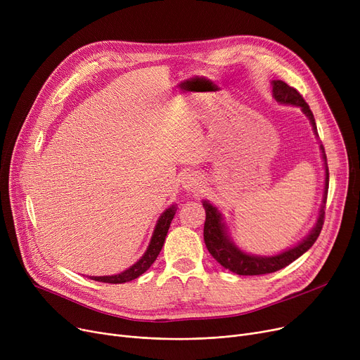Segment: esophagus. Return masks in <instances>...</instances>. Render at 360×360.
<instances>
[{
  "label": "esophagus",
  "mask_w": 360,
  "mask_h": 360,
  "mask_svg": "<svg viewBox=\"0 0 360 360\" xmlns=\"http://www.w3.org/2000/svg\"><path fill=\"white\" fill-rule=\"evenodd\" d=\"M182 184H184L185 190L194 191V190H197L198 185H200V179H198V176H197L195 174H188V175L184 178Z\"/></svg>",
  "instance_id": "34e87169"
}]
</instances>
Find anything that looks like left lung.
Returning <instances> with one entry per match:
<instances>
[{
  "label": "left lung",
  "instance_id": "obj_1",
  "mask_svg": "<svg viewBox=\"0 0 360 360\" xmlns=\"http://www.w3.org/2000/svg\"><path fill=\"white\" fill-rule=\"evenodd\" d=\"M273 96L280 103H290L295 106H300L302 110L305 112V115L309 118L312 128L316 132L314 113L309 109V105L305 102L304 98H302V94L296 89H293L292 86H289L288 83L281 82V80H274L273 82ZM321 150H323L324 160L327 162L326 151H324L323 146H321ZM327 191H328V167L326 166L324 200H323V205H321L315 228L312 229L309 236L302 240L299 245H296L295 248L288 250V251L281 252L278 255H274V257H255V255H248V254L242 252L229 240V238L226 236L224 224L221 223V214L217 212L216 207H213L209 201H202L204 210H205V223H204L205 247L212 254V257L220 264V266H223L224 269H228L232 273L239 274V276H259V274H269V273H274L277 270L285 269L286 266H289L290 262H293L296 258H299L302 254H305L318 239L321 229H323V224H324V214H326L324 204L327 200Z\"/></svg>",
  "mask_w": 360,
  "mask_h": 360
}]
</instances>
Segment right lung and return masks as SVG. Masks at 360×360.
I'll list each match as a JSON object with an SVG mask.
<instances>
[{"label": "right lung", "instance_id": "right-lung-1", "mask_svg": "<svg viewBox=\"0 0 360 360\" xmlns=\"http://www.w3.org/2000/svg\"><path fill=\"white\" fill-rule=\"evenodd\" d=\"M175 213H176V205H170L169 209H166V212L159 217L158 224L155 228V232H153V236H151V240L148 243L147 251L134 264V266H131L128 270H125L120 274H115V276H101V277H90V278L96 280V281L113 283V285H117V283H125V281L134 280L139 276H141L144 271H147L151 264L156 261L159 252L162 251V247H163L165 239H166V233L169 231L170 221H172Z\"/></svg>", "mask_w": 360, "mask_h": 360}]
</instances>
